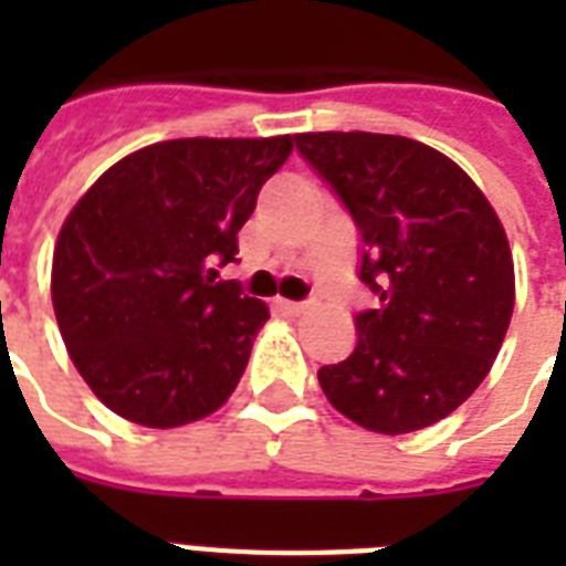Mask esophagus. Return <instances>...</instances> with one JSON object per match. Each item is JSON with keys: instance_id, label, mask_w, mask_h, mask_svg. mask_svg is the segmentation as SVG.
<instances>
[{"instance_id": "esophagus-1", "label": "esophagus", "mask_w": 566, "mask_h": 566, "mask_svg": "<svg viewBox=\"0 0 566 566\" xmlns=\"http://www.w3.org/2000/svg\"><path fill=\"white\" fill-rule=\"evenodd\" d=\"M279 308H282L284 314H291V317H300V314H305V311L311 308V302H291V300H282V302H279Z\"/></svg>"}]
</instances>
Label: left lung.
Masks as SVG:
<instances>
[{"mask_svg": "<svg viewBox=\"0 0 566 566\" xmlns=\"http://www.w3.org/2000/svg\"><path fill=\"white\" fill-rule=\"evenodd\" d=\"M293 140L353 217L358 279L378 300L355 314L358 344L319 367V387L364 429H426L482 385L509 332L514 261L500 217L455 161L411 137Z\"/></svg>", "mask_w": 566, "mask_h": 566, "instance_id": "left-lung-1", "label": "left lung"}]
</instances>
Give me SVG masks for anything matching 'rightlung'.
Returning a JSON list of instances; mask_svg holds the SVG:
<instances>
[{"label": "right lung", "instance_id": "1", "mask_svg": "<svg viewBox=\"0 0 566 566\" xmlns=\"http://www.w3.org/2000/svg\"><path fill=\"white\" fill-rule=\"evenodd\" d=\"M293 137H181L117 161L75 202L52 258V305L75 370L149 429L213 413L247 370L264 302L213 264L238 255L258 190Z\"/></svg>", "mask_w": 566, "mask_h": 566}]
</instances>
